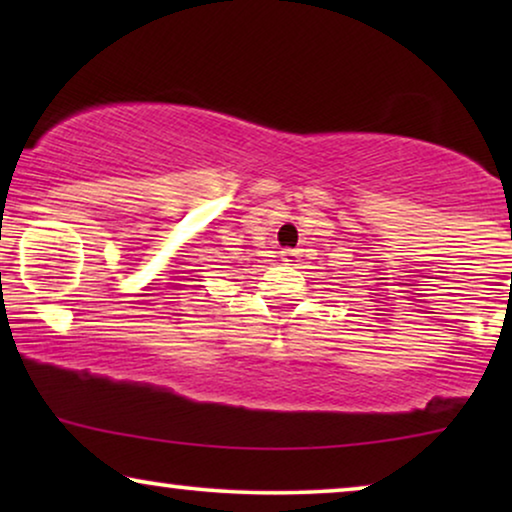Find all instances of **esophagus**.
Wrapping results in <instances>:
<instances>
[{"instance_id": "1", "label": "esophagus", "mask_w": 512, "mask_h": 512, "mask_svg": "<svg viewBox=\"0 0 512 512\" xmlns=\"http://www.w3.org/2000/svg\"><path fill=\"white\" fill-rule=\"evenodd\" d=\"M298 258V249H284L282 251V261L284 263H293Z\"/></svg>"}]
</instances>
